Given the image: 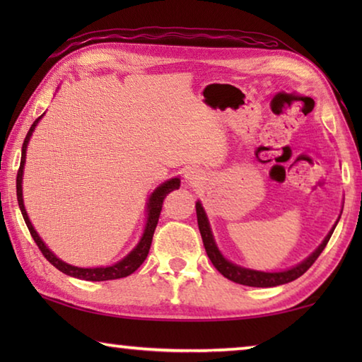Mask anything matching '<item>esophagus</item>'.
Segmentation results:
<instances>
[{
  "label": "esophagus",
  "instance_id": "34e87169",
  "mask_svg": "<svg viewBox=\"0 0 362 362\" xmlns=\"http://www.w3.org/2000/svg\"><path fill=\"white\" fill-rule=\"evenodd\" d=\"M185 180L189 183V185H199L201 182L204 180V177H203V174L199 173L198 169H188L187 170V174H185Z\"/></svg>",
  "mask_w": 362,
  "mask_h": 362
}]
</instances>
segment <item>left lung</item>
Masks as SVG:
<instances>
[{"mask_svg": "<svg viewBox=\"0 0 362 362\" xmlns=\"http://www.w3.org/2000/svg\"><path fill=\"white\" fill-rule=\"evenodd\" d=\"M196 216H198V226H199L201 238H203L206 252H207V257L211 259L212 265L216 267L226 279L233 281V283L250 286V287H274V286L291 283V281L302 276L306 269H308L316 262L317 257L321 255V252L324 250V247L327 246L330 236H332V233L335 230V226H334V228L330 230L329 235L326 236V240L322 241L321 246L317 247L315 252L308 257V259L300 263V265L293 267L291 269H286V272H279V273H263V272H254V269L241 268V267L235 265V263H231L226 259H223V255L220 254V250L216 246V241H214L212 233L209 228V222H207L206 212L203 209V206H201V203H196Z\"/></svg>", "mask_w": 362, "mask_h": 362, "instance_id": "1", "label": "left lung"}]
</instances>
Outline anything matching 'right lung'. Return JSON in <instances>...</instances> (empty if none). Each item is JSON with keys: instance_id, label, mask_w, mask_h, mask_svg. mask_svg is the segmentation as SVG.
I'll return each mask as SVG.
<instances>
[{"instance_id": "1", "label": "right lung", "mask_w": 362, "mask_h": 362, "mask_svg": "<svg viewBox=\"0 0 362 362\" xmlns=\"http://www.w3.org/2000/svg\"><path fill=\"white\" fill-rule=\"evenodd\" d=\"M42 116V115H41ZM36 118L35 122L30 127V131L27 134L25 140H23V145H22V158H21V168L17 170V201H19V207H21V212L23 216V220H25V223L28 226V231L30 235H32L33 241L36 243V246L41 250V254L46 257V260L49 263H52L54 267L60 272L69 274V276L73 278H78V279H84V281H110V279H119V278H126L132 274L136 269L142 265L145 262L146 255H148V250L151 246V240H153V233L156 230V225H158V220H159V214H161L163 209V201L166 196L174 192L180 187V180L179 179H170L166 183H163L161 187H158L155 192H153L151 198L148 201V218H146V226H145V231H144V236L140 243L137 244V247L132 250L129 255H126L124 259L121 262L115 263L112 267H105V268H78V267H73L69 265V263L62 262L60 259H57L56 255H54L51 250H49L45 243L41 241V238L38 236V233L35 231L32 222L28 220V216L25 212V207H23V199H22V174H23V163H25V151H27V145H28V140L32 137V132L35 129V126L38 124V121L41 119Z\"/></svg>"}]
</instances>
